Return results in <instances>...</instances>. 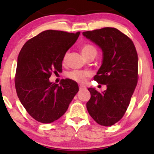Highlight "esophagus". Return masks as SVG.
<instances>
[{"label":"esophagus","instance_id":"1","mask_svg":"<svg viewBox=\"0 0 154 154\" xmlns=\"http://www.w3.org/2000/svg\"><path fill=\"white\" fill-rule=\"evenodd\" d=\"M79 89L80 90H85L86 87L83 85H79Z\"/></svg>","mask_w":154,"mask_h":154}]
</instances>
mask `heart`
Returning <instances> with one entry per match:
<instances>
[{"label":"heart","mask_w":154,"mask_h":154,"mask_svg":"<svg viewBox=\"0 0 154 154\" xmlns=\"http://www.w3.org/2000/svg\"><path fill=\"white\" fill-rule=\"evenodd\" d=\"M81 50L83 57L85 58L88 57V56L91 55V54H97V49L94 45L91 44L85 43L83 44L81 46ZM67 58H68V52H66L64 54V57L62 59V63L65 64L66 62ZM91 75V73L89 71H79V70H73L71 72L67 73V76L69 79L73 80V81H76L78 83H83L87 79V78L90 77Z\"/></svg>","instance_id":"b5f03b06"}]
</instances>
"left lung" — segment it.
<instances>
[{
	"instance_id": "8db88e82",
	"label": "left lung",
	"mask_w": 154,
	"mask_h": 154,
	"mask_svg": "<svg viewBox=\"0 0 154 154\" xmlns=\"http://www.w3.org/2000/svg\"><path fill=\"white\" fill-rule=\"evenodd\" d=\"M83 35L102 50L103 60L94 80L106 85L102 93L93 88L86 104L88 113L98 124L111 126L125 114L138 80V57L132 40L111 27L85 31Z\"/></svg>"
}]
</instances>
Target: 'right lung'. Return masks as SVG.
<instances>
[{
    "instance_id": "right-lung-1",
    "label": "right lung",
    "mask_w": 154,
    "mask_h": 154,
    "mask_svg": "<svg viewBox=\"0 0 154 154\" xmlns=\"http://www.w3.org/2000/svg\"><path fill=\"white\" fill-rule=\"evenodd\" d=\"M80 32L47 30L29 40L19 54L15 88L21 103L37 121L50 123L62 116L79 92L73 80L60 85L50 82L52 73L62 71L64 54L77 41Z\"/></svg>"
}]
</instances>
